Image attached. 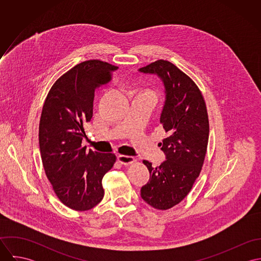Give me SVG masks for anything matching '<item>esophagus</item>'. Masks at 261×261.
<instances>
[{"label": "esophagus", "instance_id": "obj_1", "mask_svg": "<svg viewBox=\"0 0 261 261\" xmlns=\"http://www.w3.org/2000/svg\"><path fill=\"white\" fill-rule=\"evenodd\" d=\"M117 161L118 163H120L121 165L124 166H128L130 164H134L136 162V159L134 156H129V155H124V154H118L117 155Z\"/></svg>", "mask_w": 261, "mask_h": 261}]
</instances>
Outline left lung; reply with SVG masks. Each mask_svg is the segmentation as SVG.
Listing matches in <instances>:
<instances>
[{
	"label": "left lung",
	"mask_w": 261,
	"mask_h": 261,
	"mask_svg": "<svg viewBox=\"0 0 261 261\" xmlns=\"http://www.w3.org/2000/svg\"><path fill=\"white\" fill-rule=\"evenodd\" d=\"M139 71L156 75L165 86L160 121L167 135L160 143L166 161L155 168L143 161L149 181L141 196L151 207L167 210L186 197L200 175L209 139L208 113L198 86L173 63L161 59Z\"/></svg>",
	"instance_id": "1"
}]
</instances>
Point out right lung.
<instances>
[{
  "label": "right lung",
  "instance_id": "right-lung-1",
  "mask_svg": "<svg viewBox=\"0 0 261 261\" xmlns=\"http://www.w3.org/2000/svg\"><path fill=\"white\" fill-rule=\"evenodd\" d=\"M117 68L100 60L81 62L56 80L43 106L39 124L43 167L56 196L76 211L90 210L102 200V178L116 160L114 153L86 150L82 140L96 89Z\"/></svg>",
  "mask_w": 261,
  "mask_h": 261
}]
</instances>
